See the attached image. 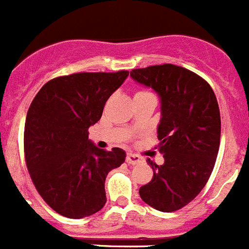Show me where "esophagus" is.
<instances>
[{"label": "esophagus", "mask_w": 249, "mask_h": 249, "mask_svg": "<svg viewBox=\"0 0 249 249\" xmlns=\"http://www.w3.org/2000/svg\"><path fill=\"white\" fill-rule=\"evenodd\" d=\"M141 160H142V158L137 155H131V153H129V155H127V157H126V162L129 164V166H133V164L140 163Z\"/></svg>", "instance_id": "1"}]
</instances>
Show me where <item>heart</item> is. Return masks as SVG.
Segmentation results:
<instances>
[{
    "instance_id": "obj_1",
    "label": "heart",
    "mask_w": 249,
    "mask_h": 249,
    "mask_svg": "<svg viewBox=\"0 0 249 249\" xmlns=\"http://www.w3.org/2000/svg\"><path fill=\"white\" fill-rule=\"evenodd\" d=\"M146 93H149L148 91H143V89H138L137 92H136L135 96H138V94H146Z\"/></svg>"
}]
</instances>
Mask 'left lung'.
<instances>
[{
    "instance_id": "left-lung-1",
    "label": "left lung",
    "mask_w": 249,
    "mask_h": 249,
    "mask_svg": "<svg viewBox=\"0 0 249 249\" xmlns=\"http://www.w3.org/2000/svg\"><path fill=\"white\" fill-rule=\"evenodd\" d=\"M132 78L160 97L158 151L164 163L148 160L153 177L140 188L142 201L160 212H175L198 196L208 182L221 141V114L210 83L181 66L136 68Z\"/></svg>"
}]
</instances>
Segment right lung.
<instances>
[{
	"label": "right lung",
	"instance_id": "1",
	"mask_svg": "<svg viewBox=\"0 0 249 249\" xmlns=\"http://www.w3.org/2000/svg\"><path fill=\"white\" fill-rule=\"evenodd\" d=\"M128 71L80 72L48 81L27 112L25 160L37 192L53 211L83 218L102 210L105 181L124 162L126 153L97 148L89 127L98 122L109 96Z\"/></svg>",
	"mask_w": 249,
	"mask_h": 249
}]
</instances>
